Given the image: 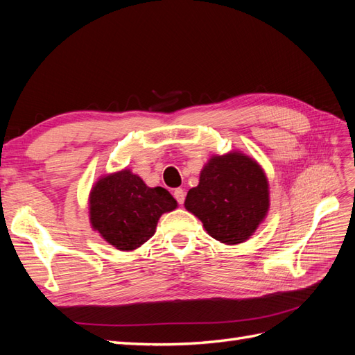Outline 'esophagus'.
Returning a JSON list of instances; mask_svg holds the SVG:
<instances>
[{"label":"esophagus","instance_id":"obj_1","mask_svg":"<svg viewBox=\"0 0 355 355\" xmlns=\"http://www.w3.org/2000/svg\"><path fill=\"white\" fill-rule=\"evenodd\" d=\"M173 196H175V198L178 200L179 204H184V201H185V191L184 189L176 188L175 192H173Z\"/></svg>","mask_w":355,"mask_h":355}]
</instances>
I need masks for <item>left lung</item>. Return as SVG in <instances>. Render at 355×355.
Here are the masks:
<instances>
[{"mask_svg": "<svg viewBox=\"0 0 355 355\" xmlns=\"http://www.w3.org/2000/svg\"><path fill=\"white\" fill-rule=\"evenodd\" d=\"M270 204V182L262 166L241 151H230L209 158L184 206L210 237L235 245L256 232Z\"/></svg>", "mask_w": 355, "mask_h": 355, "instance_id": "obj_1", "label": "left lung"}]
</instances>
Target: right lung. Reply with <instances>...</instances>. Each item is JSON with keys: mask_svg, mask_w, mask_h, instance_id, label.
Listing matches in <instances>:
<instances>
[{"mask_svg": "<svg viewBox=\"0 0 355 355\" xmlns=\"http://www.w3.org/2000/svg\"><path fill=\"white\" fill-rule=\"evenodd\" d=\"M178 201L161 187H148L130 168L106 173L89 194L92 230L121 252H133L153 237L161 214L173 211Z\"/></svg>", "mask_w": 355, "mask_h": 355, "instance_id": "add662e5", "label": "right lung"}]
</instances>
